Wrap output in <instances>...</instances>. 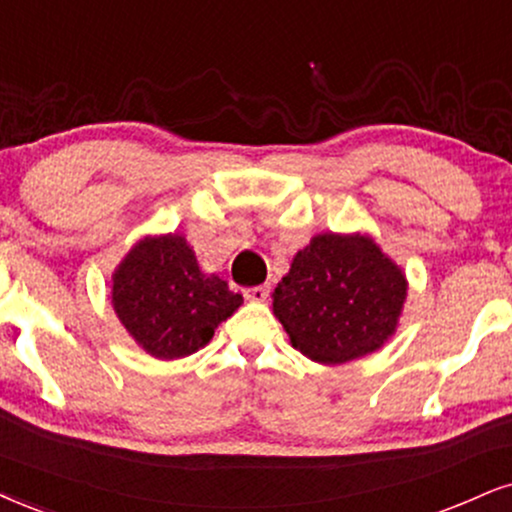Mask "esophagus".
<instances>
[{"label": "esophagus", "mask_w": 512, "mask_h": 512, "mask_svg": "<svg viewBox=\"0 0 512 512\" xmlns=\"http://www.w3.org/2000/svg\"><path fill=\"white\" fill-rule=\"evenodd\" d=\"M244 296H246V299H249V301H258V304H261V301H266L268 296H270V285H258V287L246 289Z\"/></svg>", "instance_id": "obj_1"}]
</instances>
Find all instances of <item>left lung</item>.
<instances>
[{
	"label": "left lung",
	"mask_w": 512,
	"mask_h": 512,
	"mask_svg": "<svg viewBox=\"0 0 512 512\" xmlns=\"http://www.w3.org/2000/svg\"><path fill=\"white\" fill-rule=\"evenodd\" d=\"M408 282L368 235H315L273 292L289 342L315 363L342 365L396 332Z\"/></svg>",
	"instance_id": "1"
}]
</instances>
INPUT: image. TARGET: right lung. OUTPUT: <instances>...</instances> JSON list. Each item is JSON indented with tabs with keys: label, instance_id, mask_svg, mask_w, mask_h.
Instances as JSON below:
<instances>
[{
	"label": "right lung",
	"instance_id": "1",
	"mask_svg": "<svg viewBox=\"0 0 512 512\" xmlns=\"http://www.w3.org/2000/svg\"><path fill=\"white\" fill-rule=\"evenodd\" d=\"M111 304L130 337L161 361L185 358L211 342L242 306L218 275H204L182 235L144 237L113 273Z\"/></svg>",
	"mask_w": 512,
	"mask_h": 512
}]
</instances>
